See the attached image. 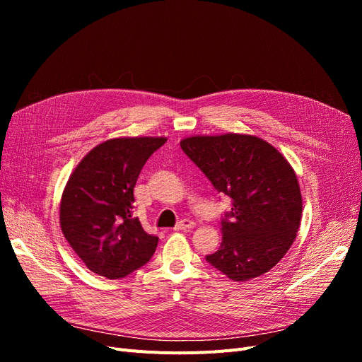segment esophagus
I'll return each mask as SVG.
<instances>
[{"mask_svg": "<svg viewBox=\"0 0 362 362\" xmlns=\"http://www.w3.org/2000/svg\"><path fill=\"white\" fill-rule=\"evenodd\" d=\"M193 228H194V222L189 221V218H184V221L178 222L177 226H175V231H190Z\"/></svg>", "mask_w": 362, "mask_h": 362, "instance_id": "obj_1", "label": "esophagus"}]
</instances>
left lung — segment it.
Segmentation results:
<instances>
[{"instance_id": "1", "label": "left lung", "mask_w": 362, "mask_h": 362, "mask_svg": "<svg viewBox=\"0 0 362 362\" xmlns=\"http://www.w3.org/2000/svg\"><path fill=\"white\" fill-rule=\"evenodd\" d=\"M180 145L233 204L222 221L221 247L206 261L235 282L264 275L299 231L302 194L291 164L269 141L250 134L192 136Z\"/></svg>"}]
</instances>
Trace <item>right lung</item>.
<instances>
[{
    "mask_svg": "<svg viewBox=\"0 0 362 362\" xmlns=\"http://www.w3.org/2000/svg\"><path fill=\"white\" fill-rule=\"evenodd\" d=\"M166 137H116L76 164L60 201V228L86 267L124 278L154 255L158 237L133 217L134 185L146 160Z\"/></svg>",
    "mask_w": 362,
    "mask_h": 362,
    "instance_id": "1",
    "label": "right lung"
}]
</instances>
